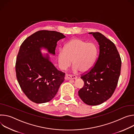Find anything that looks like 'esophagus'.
I'll return each mask as SVG.
<instances>
[{
	"instance_id": "34e87169",
	"label": "esophagus",
	"mask_w": 134,
	"mask_h": 134,
	"mask_svg": "<svg viewBox=\"0 0 134 134\" xmlns=\"http://www.w3.org/2000/svg\"><path fill=\"white\" fill-rule=\"evenodd\" d=\"M65 78L67 80H73L76 79L77 78V77L74 75H65Z\"/></svg>"
}]
</instances>
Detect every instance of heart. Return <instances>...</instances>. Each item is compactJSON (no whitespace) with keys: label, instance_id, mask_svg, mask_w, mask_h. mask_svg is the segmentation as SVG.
Instances as JSON below:
<instances>
[{"label":"heart","instance_id":"obj_1","mask_svg":"<svg viewBox=\"0 0 134 134\" xmlns=\"http://www.w3.org/2000/svg\"><path fill=\"white\" fill-rule=\"evenodd\" d=\"M97 54V47L94 43L74 38L65 44L64 50L58 51V65L61 69L65 70L70 66L72 61L74 71L86 72L93 66Z\"/></svg>","mask_w":134,"mask_h":134}]
</instances>
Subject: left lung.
<instances>
[{"label":"left lung","instance_id":"8db88e82","mask_svg":"<svg viewBox=\"0 0 134 134\" xmlns=\"http://www.w3.org/2000/svg\"><path fill=\"white\" fill-rule=\"evenodd\" d=\"M89 34H92L98 42L99 53L94 65L81 75L84 86L78 95L86 104L97 105L113 94L120 75L121 60L113 42L99 32Z\"/></svg>","mask_w":134,"mask_h":134}]
</instances>
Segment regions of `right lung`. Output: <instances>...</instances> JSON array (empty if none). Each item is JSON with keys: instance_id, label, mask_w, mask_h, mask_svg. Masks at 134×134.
Wrapping results in <instances>:
<instances>
[{"instance_id": "obj_1", "label": "right lung", "mask_w": 134, "mask_h": 134, "mask_svg": "<svg viewBox=\"0 0 134 134\" xmlns=\"http://www.w3.org/2000/svg\"><path fill=\"white\" fill-rule=\"evenodd\" d=\"M65 37L61 32L40 30L27 37L20 46L15 65L16 78L23 93L33 102L52 100L64 81L65 73L58 70L48 54L43 56L41 49L54 55L57 42Z\"/></svg>"}]
</instances>
